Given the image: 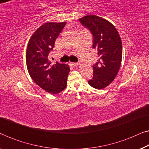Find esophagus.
<instances>
[{
    "mask_svg": "<svg viewBox=\"0 0 149 149\" xmlns=\"http://www.w3.org/2000/svg\"><path fill=\"white\" fill-rule=\"evenodd\" d=\"M71 65H72L73 66H79V64H80V63L79 62H72L70 63Z\"/></svg>",
    "mask_w": 149,
    "mask_h": 149,
    "instance_id": "34e87169",
    "label": "esophagus"
}]
</instances>
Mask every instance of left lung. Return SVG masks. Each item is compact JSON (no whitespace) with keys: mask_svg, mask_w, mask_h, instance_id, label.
Returning <instances> with one entry per match:
<instances>
[{"mask_svg":"<svg viewBox=\"0 0 149 149\" xmlns=\"http://www.w3.org/2000/svg\"><path fill=\"white\" fill-rule=\"evenodd\" d=\"M93 34V48L98 60L93 66V78L88 81L93 88L104 89L113 82L121 64L122 43L119 32L108 20L89 15L79 19Z\"/></svg>","mask_w":149,"mask_h":149,"instance_id":"obj_1","label":"left lung"}]
</instances>
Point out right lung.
Returning <instances> with one entry per match:
<instances>
[{
    "mask_svg": "<svg viewBox=\"0 0 149 149\" xmlns=\"http://www.w3.org/2000/svg\"><path fill=\"white\" fill-rule=\"evenodd\" d=\"M66 22H47L40 26L32 34L26 50V65L30 77L47 92L58 94L66 88L70 72L68 64L48 60L55 41Z\"/></svg>",
    "mask_w": 149,
    "mask_h": 149,
    "instance_id": "right-lung-1",
    "label": "right lung"
}]
</instances>
